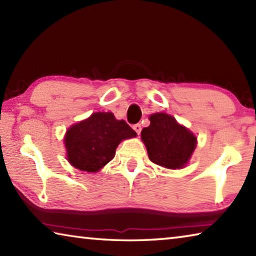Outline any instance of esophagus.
I'll use <instances>...</instances> for the list:
<instances>
[{"label": "esophagus", "instance_id": "34e87169", "mask_svg": "<svg viewBox=\"0 0 256 256\" xmlns=\"http://www.w3.org/2000/svg\"><path fill=\"white\" fill-rule=\"evenodd\" d=\"M133 130L136 131L138 134H140L141 132V124H134L133 125Z\"/></svg>", "mask_w": 256, "mask_h": 256}]
</instances>
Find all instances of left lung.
<instances>
[{
  "label": "left lung",
  "mask_w": 256,
  "mask_h": 256,
  "mask_svg": "<svg viewBox=\"0 0 256 256\" xmlns=\"http://www.w3.org/2000/svg\"><path fill=\"white\" fill-rule=\"evenodd\" d=\"M141 138L151 162L170 170L183 167L196 146L193 133L164 112L150 116V125L142 130Z\"/></svg>",
  "instance_id": "obj_1"
}]
</instances>
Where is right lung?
<instances>
[{"label": "right lung", "instance_id": "add662e5", "mask_svg": "<svg viewBox=\"0 0 256 256\" xmlns=\"http://www.w3.org/2000/svg\"><path fill=\"white\" fill-rule=\"evenodd\" d=\"M133 136L136 133L125 120H118L112 112H94L68 130V159L78 170L97 172L114 158L120 141Z\"/></svg>", "mask_w": 256, "mask_h": 256}]
</instances>
